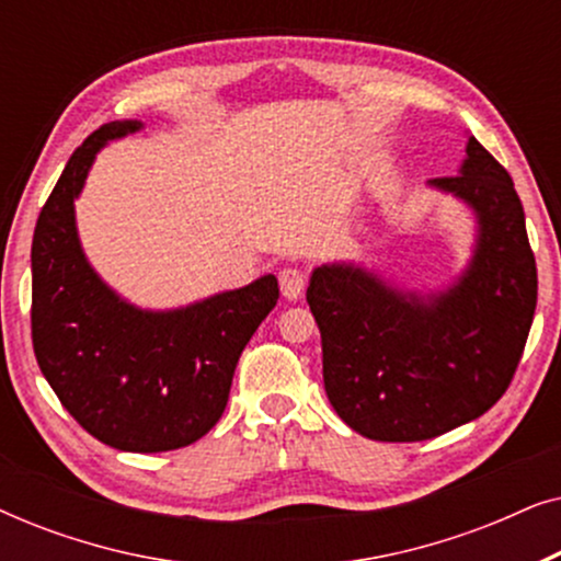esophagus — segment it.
Returning a JSON list of instances; mask_svg holds the SVG:
<instances>
[{
	"instance_id": "obj_1",
	"label": "esophagus",
	"mask_w": 561,
	"mask_h": 561,
	"mask_svg": "<svg viewBox=\"0 0 561 561\" xmlns=\"http://www.w3.org/2000/svg\"><path fill=\"white\" fill-rule=\"evenodd\" d=\"M280 280V294L288 298V301H298L306 290V273L298 271V267H283L278 273Z\"/></svg>"
}]
</instances>
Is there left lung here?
Segmentation results:
<instances>
[{
	"label": "left lung",
	"mask_w": 561,
	"mask_h": 561,
	"mask_svg": "<svg viewBox=\"0 0 561 561\" xmlns=\"http://www.w3.org/2000/svg\"><path fill=\"white\" fill-rule=\"evenodd\" d=\"M428 186L478 219L472 257L451 286L421 296L363 265L329 263L306 290L329 403L375 442L434 439L493 409L534 321L536 260L508 171L470 137L459 173Z\"/></svg>",
	"instance_id": "8db88e82"
}]
</instances>
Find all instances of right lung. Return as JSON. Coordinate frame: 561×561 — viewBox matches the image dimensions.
Returning a JSON list of instances; mask_svg holds the SVG:
<instances>
[{
	"label": "right lung",
	"mask_w": 561,
	"mask_h": 561,
	"mask_svg": "<svg viewBox=\"0 0 561 561\" xmlns=\"http://www.w3.org/2000/svg\"><path fill=\"white\" fill-rule=\"evenodd\" d=\"M142 129L122 119L91 133L68 160L33 234V347L64 409L122 451L194 444L227 409L244 344L278 304L263 275L171 311L137 309L99 278L76 229L73 202L94 156Z\"/></svg>",
	"instance_id": "right-lung-1"
}]
</instances>
